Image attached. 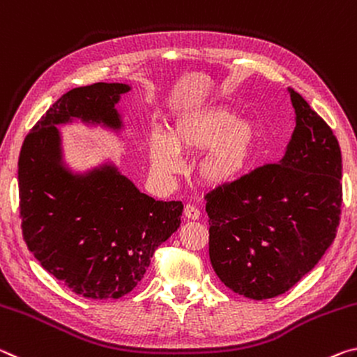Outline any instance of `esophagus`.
<instances>
[{"label":"esophagus","instance_id":"esophagus-1","mask_svg":"<svg viewBox=\"0 0 357 357\" xmlns=\"http://www.w3.org/2000/svg\"><path fill=\"white\" fill-rule=\"evenodd\" d=\"M183 213H185V218L188 220H199L201 217V210L195 206H191V204H186Z\"/></svg>","mask_w":357,"mask_h":357}]
</instances>
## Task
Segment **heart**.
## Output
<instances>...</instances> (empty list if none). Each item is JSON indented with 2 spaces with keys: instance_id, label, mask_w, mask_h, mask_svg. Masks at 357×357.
<instances>
[{
  "instance_id": "b5f03b06",
  "label": "heart",
  "mask_w": 357,
  "mask_h": 357,
  "mask_svg": "<svg viewBox=\"0 0 357 357\" xmlns=\"http://www.w3.org/2000/svg\"><path fill=\"white\" fill-rule=\"evenodd\" d=\"M258 147V130L250 120H238L234 110L221 106L182 115L169 131H155L150 137L149 156L158 178L177 174L183 165L182 153H199L197 177L208 186H223L248 171Z\"/></svg>"
}]
</instances>
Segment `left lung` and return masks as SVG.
<instances>
[{
    "mask_svg": "<svg viewBox=\"0 0 357 357\" xmlns=\"http://www.w3.org/2000/svg\"><path fill=\"white\" fill-rule=\"evenodd\" d=\"M296 128L284 156L206 196L208 256L234 293L262 301L293 288L334 242L342 151L329 125L288 89Z\"/></svg>",
    "mask_w": 357,
    "mask_h": 357,
    "instance_id": "8db88e82",
    "label": "left lung"
}]
</instances>
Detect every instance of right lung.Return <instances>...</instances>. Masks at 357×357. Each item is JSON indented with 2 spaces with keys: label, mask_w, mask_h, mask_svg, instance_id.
<instances>
[{
  "label": "right lung",
  "mask_w": 357,
  "mask_h": 357,
  "mask_svg": "<svg viewBox=\"0 0 357 357\" xmlns=\"http://www.w3.org/2000/svg\"><path fill=\"white\" fill-rule=\"evenodd\" d=\"M126 84L64 93L25 137L19 158L22 232L40 266L73 293L119 299L144 278L155 250L178 229L183 204L155 201L112 162L73 172L58 125L80 120L120 132Z\"/></svg>",
  "instance_id": "1"
}]
</instances>
